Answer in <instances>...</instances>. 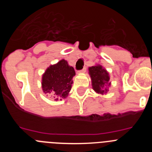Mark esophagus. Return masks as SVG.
<instances>
[{"instance_id": "34e87169", "label": "esophagus", "mask_w": 152, "mask_h": 152, "mask_svg": "<svg viewBox=\"0 0 152 152\" xmlns=\"http://www.w3.org/2000/svg\"><path fill=\"white\" fill-rule=\"evenodd\" d=\"M86 72V68H84L82 70H80V71H78V72H77V73H78V74H82V73H84V72Z\"/></svg>"}]
</instances>
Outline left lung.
<instances>
[{
  "instance_id": "1",
  "label": "left lung",
  "mask_w": 152,
  "mask_h": 152,
  "mask_svg": "<svg viewBox=\"0 0 152 152\" xmlns=\"http://www.w3.org/2000/svg\"><path fill=\"white\" fill-rule=\"evenodd\" d=\"M88 73L91 78L93 90L100 94H107L110 87V74L101 64H96L88 68Z\"/></svg>"
}]
</instances>
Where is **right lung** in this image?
Listing matches in <instances>:
<instances>
[{"instance_id":"obj_1","label":"right lung","mask_w":152,"mask_h":152,"mask_svg":"<svg viewBox=\"0 0 152 152\" xmlns=\"http://www.w3.org/2000/svg\"><path fill=\"white\" fill-rule=\"evenodd\" d=\"M75 75V69L64 59L47 68L42 77V88L45 94L53 96L55 100L65 99L69 94Z\"/></svg>"}]
</instances>
